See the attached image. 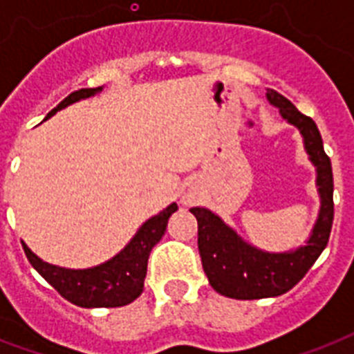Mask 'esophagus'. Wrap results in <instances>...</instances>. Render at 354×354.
I'll list each match as a JSON object with an SVG mask.
<instances>
[{
  "label": "esophagus",
  "instance_id": "1",
  "mask_svg": "<svg viewBox=\"0 0 354 354\" xmlns=\"http://www.w3.org/2000/svg\"><path fill=\"white\" fill-rule=\"evenodd\" d=\"M183 202H187V200H183Z\"/></svg>",
  "mask_w": 354,
  "mask_h": 354
}]
</instances>
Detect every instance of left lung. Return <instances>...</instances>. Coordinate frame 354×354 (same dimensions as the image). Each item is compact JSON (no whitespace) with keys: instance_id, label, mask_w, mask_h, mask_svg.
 Returning <instances> with one entry per match:
<instances>
[{"instance_id":"8db88e82","label":"left lung","mask_w":354,"mask_h":354,"mask_svg":"<svg viewBox=\"0 0 354 354\" xmlns=\"http://www.w3.org/2000/svg\"><path fill=\"white\" fill-rule=\"evenodd\" d=\"M266 99L301 133L308 161L316 167L319 211L303 246L288 252H264L244 241L211 209H191L198 222V250L207 281L218 294L235 299L275 297L296 286L327 246L335 216L333 167L316 122L275 90H266Z\"/></svg>"}]
</instances>
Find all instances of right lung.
I'll use <instances>...</instances> for the list:
<instances>
[{"label": "right lung", "instance_id": "obj_1", "mask_svg": "<svg viewBox=\"0 0 354 354\" xmlns=\"http://www.w3.org/2000/svg\"><path fill=\"white\" fill-rule=\"evenodd\" d=\"M102 88H84V90L73 91L64 99L57 108H53L47 113V118H53L58 110L68 108L69 104L93 97L101 93ZM178 209V205L172 202L158 215L150 216L143 222L136 235L130 239L127 246L121 252L115 253L112 259L104 263L91 266V268H64L57 264H49L41 261L36 253L29 250V246L21 242L24 252L32 264V268L58 290V294L66 297L73 305L84 308H110L122 307L138 299L143 292L145 275H147V263L152 248L161 241V236L167 230V222L171 215Z\"/></svg>", "mask_w": 354, "mask_h": 354}]
</instances>
